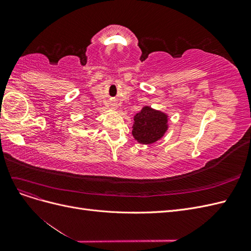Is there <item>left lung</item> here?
<instances>
[{
	"mask_svg": "<svg viewBox=\"0 0 251 251\" xmlns=\"http://www.w3.org/2000/svg\"><path fill=\"white\" fill-rule=\"evenodd\" d=\"M169 116L161 111L143 107L134 116L132 134L135 140L142 144H151L163 137L168 131Z\"/></svg>",
	"mask_w": 251,
	"mask_h": 251,
	"instance_id": "obj_1",
	"label": "left lung"
}]
</instances>
